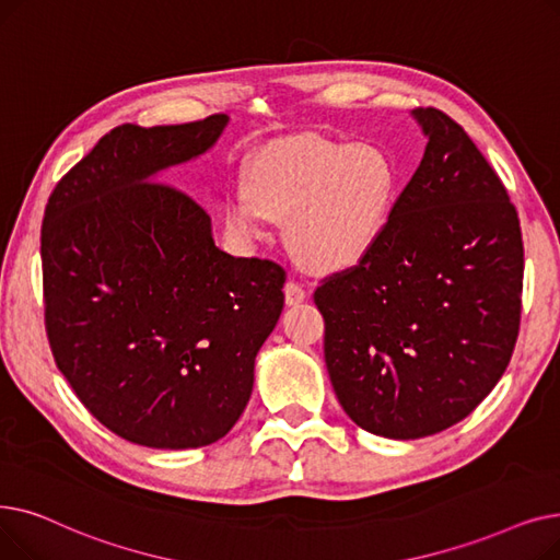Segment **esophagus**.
Masks as SVG:
<instances>
[{
    "label": "esophagus",
    "instance_id": "34e87169",
    "mask_svg": "<svg viewBox=\"0 0 560 560\" xmlns=\"http://www.w3.org/2000/svg\"><path fill=\"white\" fill-rule=\"evenodd\" d=\"M307 296V289L299 280H287L284 284V301L287 305H299Z\"/></svg>",
    "mask_w": 560,
    "mask_h": 560
}]
</instances>
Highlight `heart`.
I'll list each match as a JSON object with an SVG mask.
<instances>
[{
  "instance_id": "1",
  "label": "heart",
  "mask_w": 560,
  "mask_h": 560,
  "mask_svg": "<svg viewBox=\"0 0 560 560\" xmlns=\"http://www.w3.org/2000/svg\"><path fill=\"white\" fill-rule=\"evenodd\" d=\"M250 194L234 189L228 230L250 242L287 221L289 242L314 269H343L376 246L396 200L398 173L378 145L294 139L266 150L250 173Z\"/></svg>"
}]
</instances>
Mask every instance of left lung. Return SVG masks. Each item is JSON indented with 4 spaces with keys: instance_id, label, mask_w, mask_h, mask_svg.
<instances>
[{
    "instance_id": "1",
    "label": "left lung",
    "mask_w": 560,
    "mask_h": 560,
    "mask_svg": "<svg viewBox=\"0 0 560 560\" xmlns=\"http://www.w3.org/2000/svg\"><path fill=\"white\" fill-rule=\"evenodd\" d=\"M429 135L385 232L314 291L343 412L360 429L417 440L465 419L511 362L522 314L517 209L467 131L415 109Z\"/></svg>"
}]
</instances>
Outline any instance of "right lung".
I'll return each mask as SVG.
<instances>
[{"label":"right lung","mask_w":560,"mask_h":560,"mask_svg":"<svg viewBox=\"0 0 560 560\" xmlns=\"http://www.w3.org/2000/svg\"><path fill=\"white\" fill-rule=\"evenodd\" d=\"M225 114L118 125L49 194L43 305L49 351L84 408L152 448L221 440L242 417L287 273L217 248L207 211L154 173L217 143Z\"/></svg>","instance_id":"1"}]
</instances>
